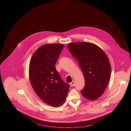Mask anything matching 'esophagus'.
Wrapping results in <instances>:
<instances>
[{
  "instance_id": "34e87169",
  "label": "esophagus",
  "mask_w": 131,
  "mask_h": 131,
  "mask_svg": "<svg viewBox=\"0 0 131 131\" xmlns=\"http://www.w3.org/2000/svg\"><path fill=\"white\" fill-rule=\"evenodd\" d=\"M75 81H73L71 83H70V86H71V87H73V86H75Z\"/></svg>"
}]
</instances>
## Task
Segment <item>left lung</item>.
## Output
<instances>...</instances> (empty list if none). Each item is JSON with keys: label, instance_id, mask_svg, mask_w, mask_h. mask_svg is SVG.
Here are the masks:
<instances>
[{"label": "left lung", "instance_id": "1", "mask_svg": "<svg viewBox=\"0 0 131 131\" xmlns=\"http://www.w3.org/2000/svg\"><path fill=\"white\" fill-rule=\"evenodd\" d=\"M68 47L84 75L85 86L81 93L87 99L96 100L103 94L110 82L111 66L108 57L99 47L89 42L70 43Z\"/></svg>", "mask_w": 131, "mask_h": 131}]
</instances>
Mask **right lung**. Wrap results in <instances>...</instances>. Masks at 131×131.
Returning a JSON list of instances; mask_svg holds the SVG:
<instances>
[{
	"label": "right lung",
	"instance_id": "1",
	"mask_svg": "<svg viewBox=\"0 0 131 131\" xmlns=\"http://www.w3.org/2000/svg\"><path fill=\"white\" fill-rule=\"evenodd\" d=\"M63 46L59 44L41 46L33 54L29 66L30 80L35 92L42 101L53 107L64 103L70 88L55 67Z\"/></svg>",
	"mask_w": 131,
	"mask_h": 131
}]
</instances>
